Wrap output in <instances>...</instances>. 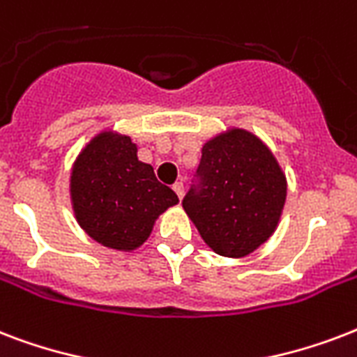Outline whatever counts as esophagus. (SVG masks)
<instances>
[{
    "label": "esophagus",
    "mask_w": 357,
    "mask_h": 357,
    "mask_svg": "<svg viewBox=\"0 0 357 357\" xmlns=\"http://www.w3.org/2000/svg\"><path fill=\"white\" fill-rule=\"evenodd\" d=\"M172 189H174V192H176V195H178L179 200H181V198H183V190H185L183 181H176V183L172 185Z\"/></svg>",
    "instance_id": "1"
}]
</instances>
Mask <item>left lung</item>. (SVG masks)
I'll return each instance as SVG.
<instances>
[{
    "label": "left lung",
    "instance_id": "obj_1",
    "mask_svg": "<svg viewBox=\"0 0 357 357\" xmlns=\"http://www.w3.org/2000/svg\"><path fill=\"white\" fill-rule=\"evenodd\" d=\"M196 176L183 209L218 255L244 257L276 231L287 179L259 137L241 128L218 133L202 148Z\"/></svg>",
    "mask_w": 357,
    "mask_h": 357
}]
</instances>
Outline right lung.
<instances>
[{
	"mask_svg": "<svg viewBox=\"0 0 357 357\" xmlns=\"http://www.w3.org/2000/svg\"><path fill=\"white\" fill-rule=\"evenodd\" d=\"M75 220L96 243L131 252L150 237L153 224L178 195L139 161L128 135L102 131L81 150L70 174Z\"/></svg>",
	"mask_w": 357,
	"mask_h": 357,
	"instance_id": "add662e5",
	"label": "right lung"
}]
</instances>
